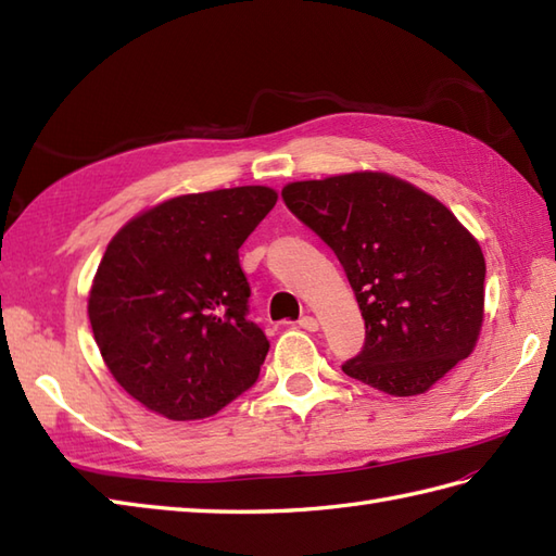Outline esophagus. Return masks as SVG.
Instances as JSON below:
<instances>
[{"instance_id": "obj_1", "label": "esophagus", "mask_w": 556, "mask_h": 556, "mask_svg": "<svg viewBox=\"0 0 556 556\" xmlns=\"http://www.w3.org/2000/svg\"><path fill=\"white\" fill-rule=\"evenodd\" d=\"M299 327L301 329H308V332H317V327H320V325H317V320H315L313 315H303L301 320H299Z\"/></svg>"}]
</instances>
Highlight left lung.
<instances>
[{"instance_id":"1","label":"left lung","mask_w":556,"mask_h":556,"mask_svg":"<svg viewBox=\"0 0 556 556\" xmlns=\"http://www.w3.org/2000/svg\"><path fill=\"white\" fill-rule=\"evenodd\" d=\"M287 207L332 248L356 293L365 344L341 365L392 396H416L473 351L485 257L452 210L382 172L296 181Z\"/></svg>"}]
</instances>
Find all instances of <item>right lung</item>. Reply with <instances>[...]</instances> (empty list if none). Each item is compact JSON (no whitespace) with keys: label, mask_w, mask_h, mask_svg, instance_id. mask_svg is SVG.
Instances as JSON below:
<instances>
[{"label":"right lung","mask_w":556,"mask_h":556,"mask_svg":"<svg viewBox=\"0 0 556 556\" xmlns=\"http://www.w3.org/2000/svg\"><path fill=\"white\" fill-rule=\"evenodd\" d=\"M267 186L179 195L134 217L92 279L88 317L114 380L169 420L215 416L265 363L239 248L275 207Z\"/></svg>","instance_id":"right-lung-1"}]
</instances>
